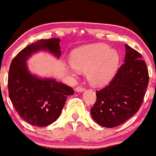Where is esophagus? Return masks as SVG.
I'll list each match as a JSON object with an SVG mask.
<instances>
[{
    "instance_id": "1",
    "label": "esophagus",
    "mask_w": 156,
    "mask_h": 156,
    "mask_svg": "<svg viewBox=\"0 0 156 156\" xmlns=\"http://www.w3.org/2000/svg\"><path fill=\"white\" fill-rule=\"evenodd\" d=\"M75 90L77 91V92H83V91L86 90V88L82 87H77L75 88Z\"/></svg>"
}]
</instances>
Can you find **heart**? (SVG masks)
Instances as JSON below:
<instances>
[{"label":"heart","mask_w":156,"mask_h":156,"mask_svg":"<svg viewBox=\"0 0 156 156\" xmlns=\"http://www.w3.org/2000/svg\"><path fill=\"white\" fill-rule=\"evenodd\" d=\"M71 66L80 71H88L90 82L103 86L114 78L119 63L117 51L106 44L98 43L76 49L70 58Z\"/></svg>","instance_id":"heart-1"}]
</instances>
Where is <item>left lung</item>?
Listing matches in <instances>:
<instances>
[{
	"instance_id": "8db88e82",
	"label": "left lung",
	"mask_w": 156,
	"mask_h": 156,
	"mask_svg": "<svg viewBox=\"0 0 156 156\" xmlns=\"http://www.w3.org/2000/svg\"><path fill=\"white\" fill-rule=\"evenodd\" d=\"M124 63L108 86L96 92L91 116L104 127L119 126L137 113L149 82L148 69L142 55L125 45Z\"/></svg>"
}]
</instances>
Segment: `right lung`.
Here are the masks:
<instances>
[{
  "label": "right lung",
  "mask_w": 156,
  "mask_h": 156,
  "mask_svg": "<svg viewBox=\"0 0 156 156\" xmlns=\"http://www.w3.org/2000/svg\"><path fill=\"white\" fill-rule=\"evenodd\" d=\"M60 39H41L30 44L16 54L10 64L9 96L20 117L30 125L46 126L60 116L71 87L54 78H41L29 71L26 61L40 50L61 56Z\"/></svg>",
  "instance_id": "right-lung-1"
}]
</instances>
